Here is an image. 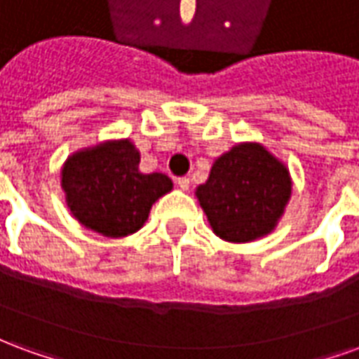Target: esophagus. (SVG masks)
Returning a JSON list of instances; mask_svg holds the SVG:
<instances>
[{
	"mask_svg": "<svg viewBox=\"0 0 359 359\" xmlns=\"http://www.w3.org/2000/svg\"><path fill=\"white\" fill-rule=\"evenodd\" d=\"M177 184H179L182 190H188V188H190V179H188V177H179V179H177Z\"/></svg>",
	"mask_w": 359,
	"mask_h": 359,
	"instance_id": "obj_1",
	"label": "esophagus"
}]
</instances>
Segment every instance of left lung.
Instances as JSON below:
<instances>
[{
  "label": "left lung",
  "instance_id": "8db88e82",
  "mask_svg": "<svg viewBox=\"0 0 359 359\" xmlns=\"http://www.w3.org/2000/svg\"><path fill=\"white\" fill-rule=\"evenodd\" d=\"M196 196L217 236L250 242L271 233L290 198L286 167L259 144H238L213 163Z\"/></svg>",
  "mask_w": 359,
  "mask_h": 359
}]
</instances>
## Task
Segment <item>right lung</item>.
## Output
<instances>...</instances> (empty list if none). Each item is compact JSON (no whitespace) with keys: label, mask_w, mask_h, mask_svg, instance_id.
<instances>
[{"label":"right lung","mask_w":359,"mask_h":359,"mask_svg":"<svg viewBox=\"0 0 359 359\" xmlns=\"http://www.w3.org/2000/svg\"><path fill=\"white\" fill-rule=\"evenodd\" d=\"M128 140L107 142L67 159L63 190L73 215L95 233L118 238L136 233L151 203L172 188L163 172H140Z\"/></svg>","instance_id":"1"}]
</instances>
